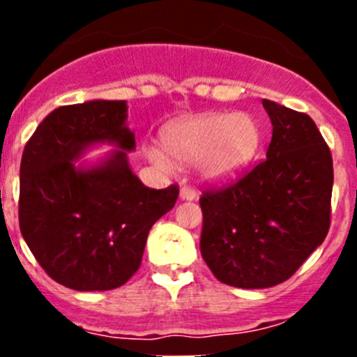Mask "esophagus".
<instances>
[{"mask_svg":"<svg viewBox=\"0 0 357 357\" xmlns=\"http://www.w3.org/2000/svg\"><path fill=\"white\" fill-rule=\"evenodd\" d=\"M198 197L197 189L191 188V185H182L181 188V198L182 200H195Z\"/></svg>","mask_w":357,"mask_h":357,"instance_id":"esophagus-1","label":"esophagus"}]
</instances>
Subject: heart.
Segmentation results:
<instances>
[{"label": "heart", "instance_id": "b5f03b06", "mask_svg": "<svg viewBox=\"0 0 357 357\" xmlns=\"http://www.w3.org/2000/svg\"><path fill=\"white\" fill-rule=\"evenodd\" d=\"M259 123L250 114H200L184 119L164 132V144L181 160L202 159L207 181L223 182L247 168L261 146ZM148 159L159 169L169 172L172 160L159 150H148Z\"/></svg>", "mask_w": 357, "mask_h": 357}]
</instances>
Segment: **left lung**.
<instances>
[{"label":"left lung","instance_id":"obj_1","mask_svg":"<svg viewBox=\"0 0 357 357\" xmlns=\"http://www.w3.org/2000/svg\"><path fill=\"white\" fill-rule=\"evenodd\" d=\"M266 159L236 182L206 189L200 252L211 272L236 288L288 280L331 227L333 157L314 121L270 100Z\"/></svg>","mask_w":357,"mask_h":357}]
</instances>
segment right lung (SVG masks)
Listing matches in <instances>:
<instances>
[{
  "label": "right lung",
  "instance_id": "obj_1",
  "mask_svg": "<svg viewBox=\"0 0 357 357\" xmlns=\"http://www.w3.org/2000/svg\"><path fill=\"white\" fill-rule=\"evenodd\" d=\"M127 102L59 107L33 132L21 159L19 229L37 263L77 291L123 286L141 266L151 225L173 209L178 185L146 188L128 166L134 150ZM94 142L116 151L100 167L72 164Z\"/></svg>",
  "mask_w": 357,
  "mask_h": 357
}]
</instances>
